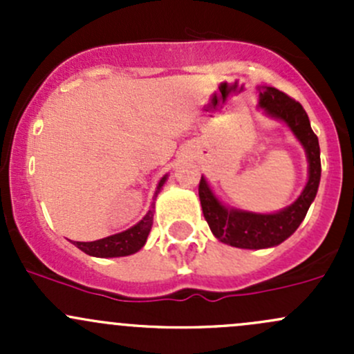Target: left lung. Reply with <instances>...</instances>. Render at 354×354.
Here are the masks:
<instances>
[{
	"label": "left lung",
	"mask_w": 354,
	"mask_h": 354,
	"mask_svg": "<svg viewBox=\"0 0 354 354\" xmlns=\"http://www.w3.org/2000/svg\"><path fill=\"white\" fill-rule=\"evenodd\" d=\"M259 91V109L272 120L283 121L305 149L308 181L291 205L277 212L260 214L223 203L207 183L205 176H202L198 185L200 205L212 234L223 243L246 250L272 248L288 240L298 230L315 200L322 173L319 138L310 127L308 114L303 106L274 87H262Z\"/></svg>",
	"instance_id": "8db88e82"
}]
</instances>
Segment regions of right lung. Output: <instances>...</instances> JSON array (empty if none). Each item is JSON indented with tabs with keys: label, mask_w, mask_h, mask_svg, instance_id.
I'll return each mask as SVG.
<instances>
[{
	"label": "right lung",
	"mask_w": 354,
	"mask_h": 354,
	"mask_svg": "<svg viewBox=\"0 0 354 354\" xmlns=\"http://www.w3.org/2000/svg\"><path fill=\"white\" fill-rule=\"evenodd\" d=\"M167 180V174H164L160 178V181L157 183L154 200L159 195V192L162 190L164 183ZM154 205L156 203H151V209L149 212L138 221L135 226H131L130 230L123 231V233L113 234V236L102 238V240L95 241H73V245L77 248H80L82 252L87 253L91 257H99V259H113V257H127L133 255L138 250H142V246L147 241L149 233L152 230V221H154Z\"/></svg>",
	"instance_id": "right-lung-1"
}]
</instances>
